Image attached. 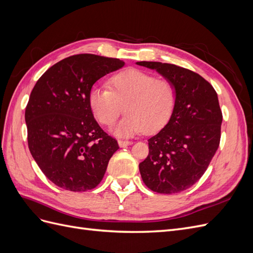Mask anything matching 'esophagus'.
Returning a JSON list of instances; mask_svg holds the SVG:
<instances>
[{"label":"esophagus","instance_id":"1","mask_svg":"<svg viewBox=\"0 0 253 253\" xmlns=\"http://www.w3.org/2000/svg\"><path fill=\"white\" fill-rule=\"evenodd\" d=\"M133 142L132 141H127V140H118V144L120 148H125L126 145H131Z\"/></svg>","mask_w":253,"mask_h":253}]
</instances>
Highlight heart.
I'll use <instances>...</instances> for the list:
<instances>
[{
  "label": "heart",
  "mask_w": 253,
  "mask_h": 253,
  "mask_svg": "<svg viewBox=\"0 0 253 253\" xmlns=\"http://www.w3.org/2000/svg\"><path fill=\"white\" fill-rule=\"evenodd\" d=\"M109 88L94 86L89 90L88 105L99 124L112 126L125 111L127 114L114 127L119 137H132L145 131H160L170 121L175 110L177 91L167 78L138 68H127L109 80Z\"/></svg>",
  "instance_id": "obj_1"
}]
</instances>
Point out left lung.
<instances>
[{"label":"left lung","instance_id":"1","mask_svg":"<svg viewBox=\"0 0 253 253\" xmlns=\"http://www.w3.org/2000/svg\"><path fill=\"white\" fill-rule=\"evenodd\" d=\"M171 80L177 91L168 125L149 141L139 164L141 178L157 193L173 194L192 187L206 172L219 145L223 115L215 89L202 76L174 64L141 61Z\"/></svg>","mask_w":253,"mask_h":253}]
</instances>
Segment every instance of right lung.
Wrapping results in <instances>:
<instances>
[{"instance_id": "1", "label": "right lung", "mask_w": 253, "mask_h": 253, "mask_svg": "<svg viewBox=\"0 0 253 253\" xmlns=\"http://www.w3.org/2000/svg\"><path fill=\"white\" fill-rule=\"evenodd\" d=\"M124 61L91 53L71 56L37 81L25 110L30 153L44 175L73 192L96 188L117 140L99 126L88 105L94 83Z\"/></svg>"}]
</instances>
